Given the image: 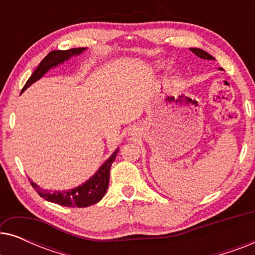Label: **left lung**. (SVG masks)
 Wrapping results in <instances>:
<instances>
[{"instance_id":"obj_1","label":"left lung","mask_w":255,"mask_h":255,"mask_svg":"<svg viewBox=\"0 0 255 255\" xmlns=\"http://www.w3.org/2000/svg\"><path fill=\"white\" fill-rule=\"evenodd\" d=\"M190 51L193 52L195 55H197L198 58L205 59V60H214V59H215L214 57H212V55L207 53V52L203 51V50H201V48H190Z\"/></svg>"}]
</instances>
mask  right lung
Instances as JSON below:
<instances>
[{
	"label": "right lung",
	"instance_id": "obj_1",
	"mask_svg": "<svg viewBox=\"0 0 255 255\" xmlns=\"http://www.w3.org/2000/svg\"><path fill=\"white\" fill-rule=\"evenodd\" d=\"M87 50V47H80V48H71V50L66 51H52L45 57L36 71L32 73L30 79L27 80L25 86L23 87L22 93L26 88L34 83L38 80L43 78L46 73L50 71L51 68L57 67V66L64 64L72 57L75 55H80ZM120 148L115 149V152L108 158L106 161L102 163V166L97 169V172L94 174L92 177H89L86 182H83L80 186L73 188V189L68 190H46L40 188L38 184H36L32 181H30L31 186L34 188L38 195L43 197L44 200L52 203H57L62 207H78V208H86L90 207V205L97 203L103 198L104 195L107 193L108 186H109V176H110V168L113 162L116 159V155Z\"/></svg>",
	"mask_w": 255,
	"mask_h": 255
}]
</instances>
